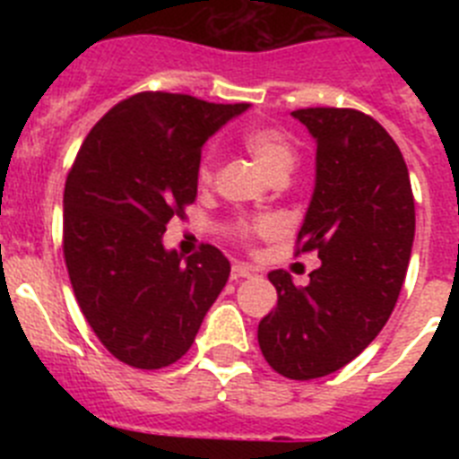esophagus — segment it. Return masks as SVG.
<instances>
[{"mask_svg": "<svg viewBox=\"0 0 459 459\" xmlns=\"http://www.w3.org/2000/svg\"><path fill=\"white\" fill-rule=\"evenodd\" d=\"M255 271L250 269L248 264H234L232 266V280H241V278H250Z\"/></svg>", "mask_w": 459, "mask_h": 459, "instance_id": "esophagus-1", "label": "esophagus"}]
</instances>
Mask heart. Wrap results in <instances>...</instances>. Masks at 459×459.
<instances>
[{
  "instance_id": "heart-1",
  "label": "heart",
  "mask_w": 459,
  "mask_h": 459,
  "mask_svg": "<svg viewBox=\"0 0 459 459\" xmlns=\"http://www.w3.org/2000/svg\"><path fill=\"white\" fill-rule=\"evenodd\" d=\"M243 147L248 149L250 156L259 163V168L269 174L271 179L275 177H287L296 165V147L291 137L273 126H255L248 128L241 137ZM216 177V158L213 153L206 152L197 165V179L200 184H211ZM273 222L269 218H255V221H238L230 227V232L237 241L246 243L253 234L269 232Z\"/></svg>"
}]
</instances>
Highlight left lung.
<instances>
[{"instance_id":"left-lung-1","label":"left lung","mask_w":459,"mask_h":459,"mask_svg":"<svg viewBox=\"0 0 459 459\" xmlns=\"http://www.w3.org/2000/svg\"><path fill=\"white\" fill-rule=\"evenodd\" d=\"M291 115L317 140V179L296 255L317 250L322 266L299 287L271 271L278 306L257 328L266 363L287 379L344 368L379 335L403 290L416 209L403 153L386 128L351 108Z\"/></svg>"}]
</instances>
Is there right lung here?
<instances>
[{"label":"right lung","instance_id":"obj_1","mask_svg":"<svg viewBox=\"0 0 459 459\" xmlns=\"http://www.w3.org/2000/svg\"><path fill=\"white\" fill-rule=\"evenodd\" d=\"M248 103L142 91L84 137L64 188V259L84 319L109 354L140 370L179 360L230 278L209 243L181 257L165 225L197 197L202 144Z\"/></svg>","mask_w":459,"mask_h":459}]
</instances>
